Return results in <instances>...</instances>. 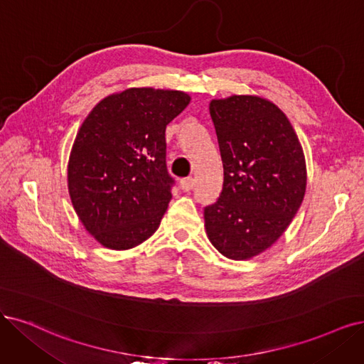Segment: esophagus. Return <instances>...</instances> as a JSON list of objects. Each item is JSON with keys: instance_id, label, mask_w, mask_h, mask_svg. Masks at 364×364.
<instances>
[{"instance_id": "34e87169", "label": "esophagus", "mask_w": 364, "mask_h": 364, "mask_svg": "<svg viewBox=\"0 0 364 364\" xmlns=\"http://www.w3.org/2000/svg\"><path fill=\"white\" fill-rule=\"evenodd\" d=\"M193 186H195V180L192 177H187L180 181V187L183 189V192H191L193 189Z\"/></svg>"}]
</instances>
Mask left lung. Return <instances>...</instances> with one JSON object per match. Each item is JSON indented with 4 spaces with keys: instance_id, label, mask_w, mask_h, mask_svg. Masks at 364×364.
I'll return each mask as SVG.
<instances>
[{
    "instance_id": "1",
    "label": "left lung",
    "mask_w": 364,
    "mask_h": 364,
    "mask_svg": "<svg viewBox=\"0 0 364 364\" xmlns=\"http://www.w3.org/2000/svg\"><path fill=\"white\" fill-rule=\"evenodd\" d=\"M223 187L205 207V232L223 257L247 261L288 230L306 193L303 146L288 117L257 94L210 102Z\"/></svg>"
}]
</instances>
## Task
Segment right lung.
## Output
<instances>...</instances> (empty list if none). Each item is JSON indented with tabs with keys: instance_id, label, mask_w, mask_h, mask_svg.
<instances>
[{
	"instance_id": "add662e5",
	"label": "right lung",
	"mask_w": 364,
	"mask_h": 364,
	"mask_svg": "<svg viewBox=\"0 0 364 364\" xmlns=\"http://www.w3.org/2000/svg\"><path fill=\"white\" fill-rule=\"evenodd\" d=\"M192 97L178 90L126 88L102 99L80 124L67 164L73 208L112 250L150 238L171 200L165 130Z\"/></svg>"
}]
</instances>
